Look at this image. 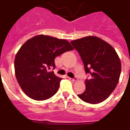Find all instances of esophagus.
I'll use <instances>...</instances> for the list:
<instances>
[{
	"label": "esophagus",
	"instance_id": "esophagus-1",
	"mask_svg": "<svg viewBox=\"0 0 130 130\" xmlns=\"http://www.w3.org/2000/svg\"><path fill=\"white\" fill-rule=\"evenodd\" d=\"M70 78V80H71V81H73V82H76V81H78V80L76 77H75L74 78Z\"/></svg>",
	"mask_w": 130,
	"mask_h": 130
}]
</instances>
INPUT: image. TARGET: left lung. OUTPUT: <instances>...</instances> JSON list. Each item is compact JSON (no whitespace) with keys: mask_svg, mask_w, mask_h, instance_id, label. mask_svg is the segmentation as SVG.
Segmentation results:
<instances>
[{"mask_svg":"<svg viewBox=\"0 0 130 130\" xmlns=\"http://www.w3.org/2000/svg\"><path fill=\"white\" fill-rule=\"evenodd\" d=\"M71 43L80 54L86 73L92 76L86 79V91L78 96L90 104L101 103L112 94L119 82L121 62L117 52L109 43L92 36Z\"/></svg>","mask_w":130,"mask_h":130,"instance_id":"8db88e82","label":"left lung"}]
</instances>
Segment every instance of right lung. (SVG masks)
<instances>
[{
  "label": "right lung",
  "mask_w": 130,
  "mask_h": 130,
  "mask_svg": "<svg viewBox=\"0 0 130 130\" xmlns=\"http://www.w3.org/2000/svg\"><path fill=\"white\" fill-rule=\"evenodd\" d=\"M73 50L67 40L50 36L41 34L27 40L14 59L15 76L24 93L38 101L52 97L62 78L48 69L55 68L56 57Z\"/></svg>",
  "instance_id": "1"
}]
</instances>
